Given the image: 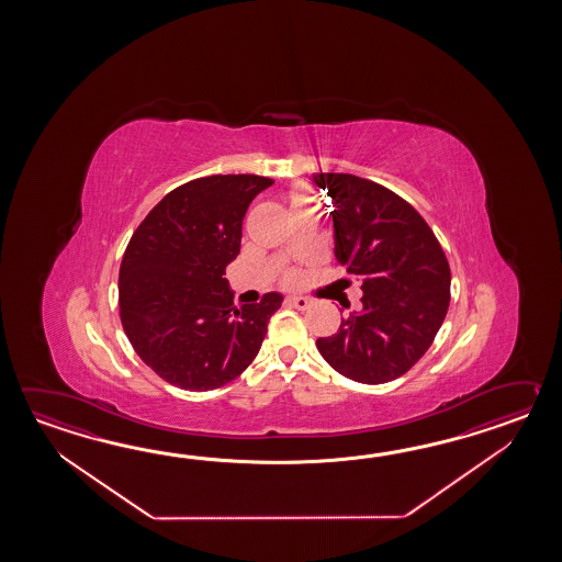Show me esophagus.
Returning <instances> with one entry per match:
<instances>
[{"mask_svg": "<svg viewBox=\"0 0 562 562\" xmlns=\"http://www.w3.org/2000/svg\"><path fill=\"white\" fill-rule=\"evenodd\" d=\"M286 303L299 311L310 310L311 307V301L307 297H289L286 299Z\"/></svg>", "mask_w": 562, "mask_h": 562, "instance_id": "1", "label": "esophagus"}]
</instances>
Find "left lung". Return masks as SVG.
Segmentation results:
<instances>
[{
	"label": "left lung",
	"mask_w": 562,
	"mask_h": 562,
	"mask_svg": "<svg viewBox=\"0 0 562 562\" xmlns=\"http://www.w3.org/2000/svg\"><path fill=\"white\" fill-rule=\"evenodd\" d=\"M334 211L335 259L361 283V310L317 339L323 359L359 383L404 375L431 346L450 305V265L412 204L378 182L317 172Z\"/></svg>",
	"instance_id": "8db88e82"
}]
</instances>
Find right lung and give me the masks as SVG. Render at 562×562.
I'll return each instance as SVG.
<instances>
[{
	"label": "right lung",
	"mask_w": 562,
	"mask_h": 562,
	"mask_svg": "<svg viewBox=\"0 0 562 562\" xmlns=\"http://www.w3.org/2000/svg\"><path fill=\"white\" fill-rule=\"evenodd\" d=\"M273 180L213 175L168 192L134 231L120 263V322L138 358L180 390L206 392L257 358L279 293L235 307L225 279L243 218Z\"/></svg>",
	"instance_id": "1"
}]
</instances>
